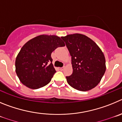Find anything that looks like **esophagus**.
Returning <instances> with one entry per match:
<instances>
[{
    "instance_id": "1",
    "label": "esophagus",
    "mask_w": 122,
    "mask_h": 122,
    "mask_svg": "<svg viewBox=\"0 0 122 122\" xmlns=\"http://www.w3.org/2000/svg\"><path fill=\"white\" fill-rule=\"evenodd\" d=\"M64 69V67H60V71H63V69Z\"/></svg>"
}]
</instances>
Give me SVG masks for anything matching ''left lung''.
<instances>
[{
    "mask_svg": "<svg viewBox=\"0 0 122 122\" xmlns=\"http://www.w3.org/2000/svg\"><path fill=\"white\" fill-rule=\"evenodd\" d=\"M72 56L73 72L66 76L71 87L80 91L94 88L100 82L106 71L103 53L96 43L82 34L62 36Z\"/></svg>",
    "mask_w": 122,
    "mask_h": 122,
    "instance_id": "8db88e82",
    "label": "left lung"
}]
</instances>
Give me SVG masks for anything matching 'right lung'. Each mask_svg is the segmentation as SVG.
Here are the masks:
<instances>
[{"instance_id":"obj_1","label":"right lung","mask_w":122,"mask_h":122,"mask_svg":"<svg viewBox=\"0 0 122 122\" xmlns=\"http://www.w3.org/2000/svg\"><path fill=\"white\" fill-rule=\"evenodd\" d=\"M65 46L59 36L42 35L28 41L16 58V72L22 83L36 89L49 84L56 72L51 54L56 48Z\"/></svg>"}]
</instances>
